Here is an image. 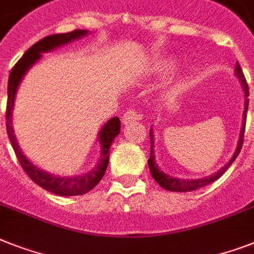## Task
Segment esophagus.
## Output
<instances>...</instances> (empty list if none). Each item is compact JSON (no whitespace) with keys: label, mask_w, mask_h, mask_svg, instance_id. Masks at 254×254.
<instances>
[{"label":"esophagus","mask_w":254,"mask_h":254,"mask_svg":"<svg viewBox=\"0 0 254 254\" xmlns=\"http://www.w3.org/2000/svg\"><path fill=\"white\" fill-rule=\"evenodd\" d=\"M141 119L142 116L141 115H138V112H135V111H133V109H129V111H127V112L124 113L121 121H123L124 125H127V124H130L131 121L141 120Z\"/></svg>","instance_id":"1"}]
</instances>
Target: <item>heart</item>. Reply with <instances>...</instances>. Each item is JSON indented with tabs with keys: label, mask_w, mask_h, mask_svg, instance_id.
<instances>
[{
	"label": "heart",
	"mask_w": 254,
	"mask_h": 254,
	"mask_svg": "<svg viewBox=\"0 0 254 254\" xmlns=\"http://www.w3.org/2000/svg\"><path fill=\"white\" fill-rule=\"evenodd\" d=\"M172 65V61L171 60H166V59H160V60H156L155 64L152 65V71H164L167 70L168 67ZM179 88H180V82H175L172 84V88L170 90V95H176L179 92Z\"/></svg>",
	"instance_id": "heart-1"
}]
</instances>
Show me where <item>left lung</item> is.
<instances>
[{"label": "left lung", "mask_w": 254, "mask_h": 254, "mask_svg": "<svg viewBox=\"0 0 254 254\" xmlns=\"http://www.w3.org/2000/svg\"><path fill=\"white\" fill-rule=\"evenodd\" d=\"M235 75L238 77V79L240 80L241 88H243V92H244V112H243V121H241V129H240V135H239L238 146H236V150H235L234 155L231 156V159L228 160L226 164H224L219 171H216L214 174H211L210 176L202 177V179H179V177H174L171 175L166 174L160 170L158 164L155 163V151H154V131H152V127L150 129V158H148V168H150V172H151V176L154 177V180L166 190L170 191H191L195 190V189H199V188L205 187V185L213 183V181L218 180L222 175L228 170V167L234 163V160L238 158L239 152L241 150V146H243V137H244V130H245V120H247V111H248V104H249V90L248 84H247V80L244 78V74H243V70H241L239 63H236L235 65Z\"/></svg>", "instance_id": "left-lung-1"}]
</instances>
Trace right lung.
<instances>
[{
	"mask_svg": "<svg viewBox=\"0 0 254 254\" xmlns=\"http://www.w3.org/2000/svg\"><path fill=\"white\" fill-rule=\"evenodd\" d=\"M87 34V30H75L67 32V34L51 35V36H47V38L39 40L30 49H27V52L22 56V59L11 69V73L9 75V83H7L6 130H7V135H9V139L11 142V146L15 151V155L19 160L20 166L35 184H38L39 187L51 191L53 194L65 195V197L84 194V193L91 190L92 188L96 187L99 181L102 180V177L106 174L107 167H108L109 148H111L112 142L115 141V138L120 134V119L112 117L99 130L98 141L99 145H100V158L96 162L94 168L82 175H77V176H57V175L47 172L45 170H41L38 166H35L34 163L27 159V156L20 150L15 134H14L13 109L16 91L19 88L20 82L23 80L24 75L28 73V70L43 59V53L55 51L56 48H60V47H63L67 43H71L74 40H78Z\"/></svg>",
	"mask_w": 254,
	"mask_h": 254,
	"instance_id": "1",
	"label": "right lung"
}]
</instances>
